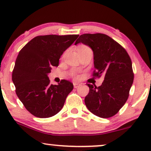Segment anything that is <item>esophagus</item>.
<instances>
[{
    "label": "esophagus",
    "mask_w": 151,
    "mask_h": 151,
    "mask_svg": "<svg viewBox=\"0 0 151 151\" xmlns=\"http://www.w3.org/2000/svg\"><path fill=\"white\" fill-rule=\"evenodd\" d=\"M80 86V84H78V83H73V86H74V88H78V87H79Z\"/></svg>",
    "instance_id": "1"
}]
</instances>
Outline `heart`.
I'll use <instances>...</instances> for the list:
<instances>
[{
	"instance_id": "obj_1",
	"label": "heart",
	"mask_w": 151,
	"mask_h": 151,
	"mask_svg": "<svg viewBox=\"0 0 151 151\" xmlns=\"http://www.w3.org/2000/svg\"><path fill=\"white\" fill-rule=\"evenodd\" d=\"M78 52H79V53H82L83 52H85V51H91V49L90 47H88L87 45H80V46L78 47ZM67 51H65V52L64 53V54L63 55V58H65V55H67ZM72 75H73V76L74 77V78H75V79H78V76L76 75V73H75V72L72 73Z\"/></svg>"
}]
</instances>
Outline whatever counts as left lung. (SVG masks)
Masks as SVG:
<instances>
[{
	"label": "left lung",
	"mask_w": 151,
	"mask_h": 151,
	"mask_svg": "<svg viewBox=\"0 0 151 151\" xmlns=\"http://www.w3.org/2000/svg\"><path fill=\"white\" fill-rule=\"evenodd\" d=\"M82 42L93 51V76L104 80L102 85L87 84L89 92L84 98L87 109L102 118L115 115L127 102L134 74L131 58L122 46L106 34H84L75 45Z\"/></svg>",
	"instance_id": "8db88e82"
}]
</instances>
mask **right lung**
Wrapping results in <instances>:
<instances>
[{
  "instance_id": "add662e5",
  "label": "right lung",
  "mask_w": 151,
  "mask_h": 151,
  "mask_svg": "<svg viewBox=\"0 0 151 151\" xmlns=\"http://www.w3.org/2000/svg\"><path fill=\"white\" fill-rule=\"evenodd\" d=\"M79 35L38 36L22 47L16 60L12 81L16 93L30 113L40 118L52 117L61 110L73 90L71 82L50 84L48 74L58 67L64 51Z\"/></svg>"
}]
</instances>
